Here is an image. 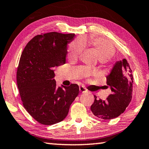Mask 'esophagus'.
I'll return each mask as SVG.
<instances>
[{
    "label": "esophagus",
    "mask_w": 149,
    "mask_h": 149,
    "mask_svg": "<svg viewBox=\"0 0 149 149\" xmlns=\"http://www.w3.org/2000/svg\"><path fill=\"white\" fill-rule=\"evenodd\" d=\"M79 91H81V93H84V92H86V91H87V90H86V89L84 87V86H80L79 87Z\"/></svg>",
    "instance_id": "34e87169"
}]
</instances>
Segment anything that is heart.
Masks as SVG:
<instances>
[{"label":"heart","instance_id":"b5f03b06","mask_svg":"<svg viewBox=\"0 0 149 149\" xmlns=\"http://www.w3.org/2000/svg\"><path fill=\"white\" fill-rule=\"evenodd\" d=\"M90 45L100 61L104 63L108 61L114 54V48L113 45L103 38H91L90 39L76 40L68 46V56L70 58H77L84 48V44Z\"/></svg>","mask_w":149,"mask_h":149}]
</instances>
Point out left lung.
Here are the masks:
<instances>
[{
    "label": "left lung",
    "instance_id": "left-lung-1",
    "mask_svg": "<svg viewBox=\"0 0 149 149\" xmlns=\"http://www.w3.org/2000/svg\"><path fill=\"white\" fill-rule=\"evenodd\" d=\"M107 87L111 88L112 94L106 100L98 99L95 96L91 110L97 118L110 120L122 114L132 99L133 77L125 58L115 63L107 77Z\"/></svg>",
    "mask_w": 149,
    "mask_h": 149
}]
</instances>
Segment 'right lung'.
I'll return each mask as SVG.
<instances>
[{
    "instance_id": "right-lung-1",
    "label": "right lung",
    "mask_w": 149,
    "mask_h": 149,
    "mask_svg": "<svg viewBox=\"0 0 149 149\" xmlns=\"http://www.w3.org/2000/svg\"><path fill=\"white\" fill-rule=\"evenodd\" d=\"M74 34L56 32L35 36L22 51L17 81L23 106L40 124L51 125L65 119L79 93L77 84L57 87L54 70L65 64L67 44Z\"/></svg>"
}]
</instances>
